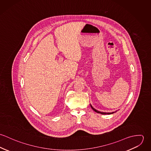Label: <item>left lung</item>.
Masks as SVG:
<instances>
[{"label":"left lung","instance_id":"8db88e82","mask_svg":"<svg viewBox=\"0 0 151 151\" xmlns=\"http://www.w3.org/2000/svg\"><path fill=\"white\" fill-rule=\"evenodd\" d=\"M91 107L92 108V109L95 111V112H96V113H100V114H113V113H114V112H111V113H105V112H101V111H98V110H96V109H95L94 108H93L91 105Z\"/></svg>","mask_w":151,"mask_h":151}]
</instances>
